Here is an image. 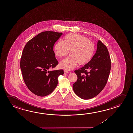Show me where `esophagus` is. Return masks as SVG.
Returning a JSON list of instances; mask_svg holds the SVG:
<instances>
[{"label":"esophagus","instance_id":"1","mask_svg":"<svg viewBox=\"0 0 133 133\" xmlns=\"http://www.w3.org/2000/svg\"><path fill=\"white\" fill-rule=\"evenodd\" d=\"M63 72H64V74H67V73H69V71H67V70H64Z\"/></svg>","mask_w":133,"mask_h":133}]
</instances>
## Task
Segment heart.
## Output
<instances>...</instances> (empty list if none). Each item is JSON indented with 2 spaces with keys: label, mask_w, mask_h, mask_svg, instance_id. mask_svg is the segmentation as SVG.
<instances>
[{
  "label": "heart",
  "mask_w": 133,
  "mask_h": 133,
  "mask_svg": "<svg viewBox=\"0 0 133 133\" xmlns=\"http://www.w3.org/2000/svg\"><path fill=\"white\" fill-rule=\"evenodd\" d=\"M64 41L59 40L54 46V52L58 57L70 55L60 63L61 68L70 70L77 63L83 65L89 63L94 55L95 44L83 35L70 33L64 37Z\"/></svg>",
  "instance_id": "obj_1"
}]
</instances>
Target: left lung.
Returning <instances> with one entry per match:
<instances>
[{"label": "left lung", "mask_w": 133, "mask_h": 133, "mask_svg": "<svg viewBox=\"0 0 133 133\" xmlns=\"http://www.w3.org/2000/svg\"><path fill=\"white\" fill-rule=\"evenodd\" d=\"M111 70V59L106 45L97 42L95 54L88 63L76 70L77 79L73 85L74 92L83 99L93 98L107 84Z\"/></svg>", "instance_id": "1"}]
</instances>
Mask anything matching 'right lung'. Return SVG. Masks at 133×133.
<instances>
[{
  "label": "right lung",
  "mask_w": 133,
  "mask_h": 133,
  "mask_svg": "<svg viewBox=\"0 0 133 133\" xmlns=\"http://www.w3.org/2000/svg\"><path fill=\"white\" fill-rule=\"evenodd\" d=\"M63 33L52 31L40 33L24 46L20 60L23 78L28 89L39 96L50 94L57 87L63 70L49 71L58 64L54 44Z\"/></svg>",
  "instance_id": "add662e5"
}]
</instances>
